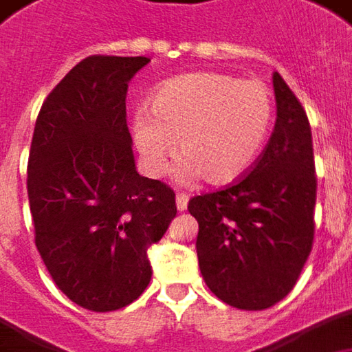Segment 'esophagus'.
<instances>
[{
  "label": "esophagus",
  "instance_id": "esophagus-1",
  "mask_svg": "<svg viewBox=\"0 0 352 352\" xmlns=\"http://www.w3.org/2000/svg\"><path fill=\"white\" fill-rule=\"evenodd\" d=\"M188 201H190V197L186 193H178L176 195V207H178V210H186L188 208Z\"/></svg>",
  "mask_w": 352,
  "mask_h": 352
}]
</instances>
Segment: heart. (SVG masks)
Masks as SVG:
<instances>
[{"label": "heart", "instance_id": "heart-1", "mask_svg": "<svg viewBox=\"0 0 352 352\" xmlns=\"http://www.w3.org/2000/svg\"><path fill=\"white\" fill-rule=\"evenodd\" d=\"M132 124L147 174L161 176L176 153L178 180L201 176L224 186L239 180L263 151L274 118L266 84L224 72H191L164 82Z\"/></svg>", "mask_w": 352, "mask_h": 352}]
</instances>
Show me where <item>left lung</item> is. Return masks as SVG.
I'll list each match as a JSON object with an SVG mask.
<instances>
[{
  "label": "left lung",
  "instance_id": "left-lung-1",
  "mask_svg": "<svg viewBox=\"0 0 352 352\" xmlns=\"http://www.w3.org/2000/svg\"><path fill=\"white\" fill-rule=\"evenodd\" d=\"M276 124L251 172L191 197L203 280L220 301L264 310L292 292L314 239L316 172L305 109L274 72Z\"/></svg>",
  "mask_w": 352,
  "mask_h": 352
}]
</instances>
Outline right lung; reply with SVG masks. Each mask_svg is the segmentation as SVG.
I'll use <instances>...</instances> for the list:
<instances>
[{
  "label": "right lung",
  "instance_id": "add662e5",
  "mask_svg": "<svg viewBox=\"0 0 352 352\" xmlns=\"http://www.w3.org/2000/svg\"><path fill=\"white\" fill-rule=\"evenodd\" d=\"M151 59L91 55L43 101L28 157L36 247L82 309L118 310L151 280L147 251L176 217V195L135 170L128 82Z\"/></svg>",
  "mask_w": 352,
  "mask_h": 352
}]
</instances>
